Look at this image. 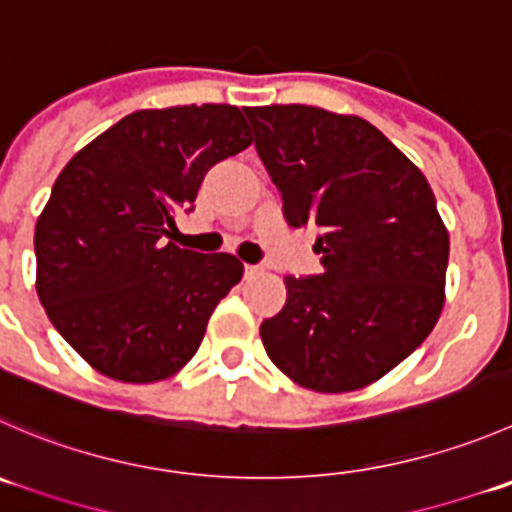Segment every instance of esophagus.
Returning a JSON list of instances; mask_svg holds the SVG:
<instances>
[{
	"mask_svg": "<svg viewBox=\"0 0 512 512\" xmlns=\"http://www.w3.org/2000/svg\"><path fill=\"white\" fill-rule=\"evenodd\" d=\"M260 270H262L260 265H245V275H247V277L257 275V272H260Z\"/></svg>",
	"mask_w": 512,
	"mask_h": 512,
	"instance_id": "obj_1",
	"label": "esophagus"
}]
</instances>
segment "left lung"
I'll list each match as a JSON object with an SVG mask.
<instances>
[{
    "mask_svg": "<svg viewBox=\"0 0 512 512\" xmlns=\"http://www.w3.org/2000/svg\"><path fill=\"white\" fill-rule=\"evenodd\" d=\"M290 227H317L320 275L285 277L260 325L302 388L347 393L393 370L438 322L450 237L423 172L360 117L307 104L245 107Z\"/></svg>",
    "mask_w": 512,
    "mask_h": 512,
    "instance_id": "1",
    "label": "left lung"
}]
</instances>
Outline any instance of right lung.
<instances>
[{"instance_id":"1","label":"right lung","mask_w":512,"mask_h":512,"mask_svg":"<svg viewBox=\"0 0 512 512\" xmlns=\"http://www.w3.org/2000/svg\"><path fill=\"white\" fill-rule=\"evenodd\" d=\"M252 145L232 104L140 109L59 172L34 230L37 292L97 372L157 382L192 360L217 302L242 277L227 252L167 237L217 162Z\"/></svg>"}]
</instances>
